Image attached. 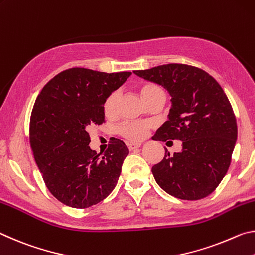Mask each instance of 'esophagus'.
<instances>
[{
    "label": "esophagus",
    "mask_w": 255,
    "mask_h": 255,
    "mask_svg": "<svg viewBox=\"0 0 255 255\" xmlns=\"http://www.w3.org/2000/svg\"><path fill=\"white\" fill-rule=\"evenodd\" d=\"M141 145H142V143H139V142H128V148L131 150H135L136 148H140Z\"/></svg>",
    "instance_id": "obj_1"
}]
</instances>
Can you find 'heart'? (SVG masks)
Listing matches in <instances>:
<instances>
[{
    "mask_svg": "<svg viewBox=\"0 0 255 255\" xmlns=\"http://www.w3.org/2000/svg\"><path fill=\"white\" fill-rule=\"evenodd\" d=\"M162 89L159 86L155 85V83H143L139 87V93L141 97L143 98L145 103H148L153 96L161 93ZM119 100H120V93L119 91H113L107 96L104 100L103 104V111L104 114L108 118L114 116L118 112L119 106ZM151 124L145 121H131V122H124L118 128V131L121 135L130 139L132 141H140L142 140L147 135Z\"/></svg>",
    "mask_w": 255,
    "mask_h": 255,
    "instance_id": "obj_1",
    "label": "heart"
}]
</instances>
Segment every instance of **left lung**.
<instances>
[{
    "mask_svg": "<svg viewBox=\"0 0 255 255\" xmlns=\"http://www.w3.org/2000/svg\"><path fill=\"white\" fill-rule=\"evenodd\" d=\"M168 91V121L155 140H179L182 150L152 166L157 184L182 200H199L215 191L226 175L237 140V124L231 103L209 73L186 64H165L133 71Z\"/></svg>",
    "mask_w": 255,
    "mask_h": 255,
    "instance_id": "8db88e82",
    "label": "left lung"
}]
</instances>
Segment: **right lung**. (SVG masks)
I'll return each mask as SVG.
<instances>
[{"label": "right lung", "mask_w": 255, "mask_h": 255, "mask_svg": "<svg viewBox=\"0 0 255 255\" xmlns=\"http://www.w3.org/2000/svg\"><path fill=\"white\" fill-rule=\"evenodd\" d=\"M131 72L72 68L41 89L30 118V145L49 192L65 206L83 209L114 190L128 149L113 139L105 152L90 149L88 128L105 121L104 100Z\"/></svg>", "instance_id": "add662e5"}]
</instances>
